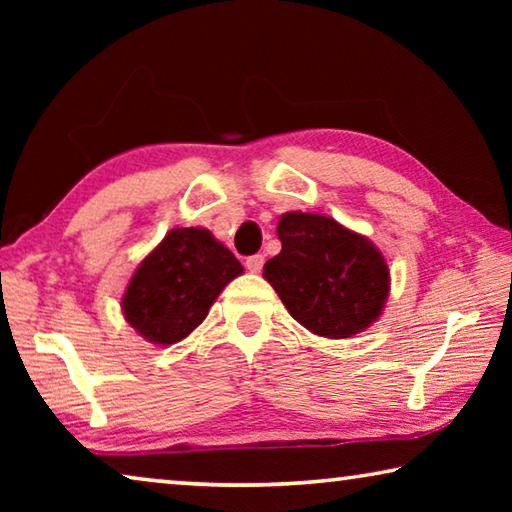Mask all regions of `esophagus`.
<instances>
[{"label": "esophagus", "mask_w": 512, "mask_h": 512, "mask_svg": "<svg viewBox=\"0 0 512 512\" xmlns=\"http://www.w3.org/2000/svg\"><path fill=\"white\" fill-rule=\"evenodd\" d=\"M246 266H248V271H253V273H259L262 271V266H264V255H250V257H246Z\"/></svg>", "instance_id": "esophagus-1"}]
</instances>
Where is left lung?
<instances>
[{
    "label": "left lung",
    "instance_id": "left-lung-1",
    "mask_svg": "<svg viewBox=\"0 0 512 512\" xmlns=\"http://www.w3.org/2000/svg\"><path fill=\"white\" fill-rule=\"evenodd\" d=\"M282 250L264 266L289 314L327 339L359 334L384 309L388 266L366 237L329 216L289 212L277 223Z\"/></svg>",
    "mask_w": 512,
    "mask_h": 512
}]
</instances>
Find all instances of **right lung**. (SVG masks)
I'll return each instance as SVG.
<instances>
[{"label": "right lung", "mask_w": 512, "mask_h": 512, "mask_svg": "<svg viewBox=\"0 0 512 512\" xmlns=\"http://www.w3.org/2000/svg\"><path fill=\"white\" fill-rule=\"evenodd\" d=\"M241 273L239 259L210 232L176 228L137 266L121 309L144 339L178 343L203 323L225 284Z\"/></svg>", "instance_id": "1"}]
</instances>
